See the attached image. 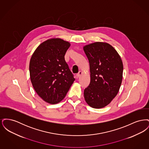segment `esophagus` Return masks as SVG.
<instances>
[{"label": "esophagus", "mask_w": 149, "mask_h": 149, "mask_svg": "<svg viewBox=\"0 0 149 149\" xmlns=\"http://www.w3.org/2000/svg\"><path fill=\"white\" fill-rule=\"evenodd\" d=\"M81 74H82L81 71H79V72H78V74H77V75H76V77L77 78L80 77V75H81Z\"/></svg>", "instance_id": "34e87169"}]
</instances>
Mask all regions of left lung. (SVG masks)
<instances>
[{"mask_svg":"<svg viewBox=\"0 0 149 149\" xmlns=\"http://www.w3.org/2000/svg\"><path fill=\"white\" fill-rule=\"evenodd\" d=\"M90 66L91 82L84 91L86 102L94 108L107 106L120 88L123 64L118 52L107 43L97 42L83 47Z\"/></svg>","mask_w":149,"mask_h":149,"instance_id":"left-lung-1","label":"left lung"}]
</instances>
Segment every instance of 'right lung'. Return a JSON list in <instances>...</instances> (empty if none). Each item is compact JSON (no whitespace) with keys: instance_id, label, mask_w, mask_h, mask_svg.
<instances>
[{"instance_id":"right-lung-1","label":"right lung","mask_w":149,"mask_h":149,"mask_svg":"<svg viewBox=\"0 0 149 149\" xmlns=\"http://www.w3.org/2000/svg\"><path fill=\"white\" fill-rule=\"evenodd\" d=\"M70 43L52 38L40 44L29 63L31 81L36 92L50 104H56L66 96L75 80L65 55Z\"/></svg>"}]
</instances>
